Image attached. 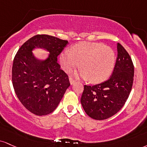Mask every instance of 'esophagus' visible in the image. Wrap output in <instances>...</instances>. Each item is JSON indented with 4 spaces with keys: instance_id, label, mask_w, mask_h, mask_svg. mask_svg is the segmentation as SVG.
Listing matches in <instances>:
<instances>
[{
    "instance_id": "esophagus-1",
    "label": "esophagus",
    "mask_w": 147,
    "mask_h": 147,
    "mask_svg": "<svg viewBox=\"0 0 147 147\" xmlns=\"http://www.w3.org/2000/svg\"><path fill=\"white\" fill-rule=\"evenodd\" d=\"M69 79H70V84L71 85H73L74 84H75V79H73L72 78V77H70V78H69Z\"/></svg>"
}]
</instances>
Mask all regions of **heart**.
Segmentation results:
<instances>
[{
	"label": "heart",
	"mask_w": 147,
	"mask_h": 147,
	"mask_svg": "<svg viewBox=\"0 0 147 147\" xmlns=\"http://www.w3.org/2000/svg\"><path fill=\"white\" fill-rule=\"evenodd\" d=\"M115 53L111 47L100 42H81L65 51L60 55L64 71L71 72L80 66V75L91 83L105 81L112 74L115 65Z\"/></svg>",
	"instance_id": "b5f03b06"
}]
</instances>
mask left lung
I'll use <instances>...</instances> for the list:
<instances>
[{"label":"left lung","instance_id":"1","mask_svg":"<svg viewBox=\"0 0 147 147\" xmlns=\"http://www.w3.org/2000/svg\"><path fill=\"white\" fill-rule=\"evenodd\" d=\"M118 56L108 80L94 86H84L81 98L83 108L90 117L105 120L116 114L127 101L134 81V66L125 48L117 44Z\"/></svg>","mask_w":147,"mask_h":147}]
</instances>
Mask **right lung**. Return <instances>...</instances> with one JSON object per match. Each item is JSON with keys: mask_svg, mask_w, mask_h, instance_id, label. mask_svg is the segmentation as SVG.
I'll list each match as a JSON object with an SVG mask.
<instances>
[{"mask_svg": "<svg viewBox=\"0 0 147 147\" xmlns=\"http://www.w3.org/2000/svg\"><path fill=\"white\" fill-rule=\"evenodd\" d=\"M68 44L49 35H36L18 51L12 66V84L17 97L26 109L37 116L53 112L69 86L68 76L60 68L57 56ZM43 48L47 59H37L32 51Z\"/></svg>", "mask_w": 147, "mask_h": 147, "instance_id": "add662e5", "label": "right lung"}]
</instances>
